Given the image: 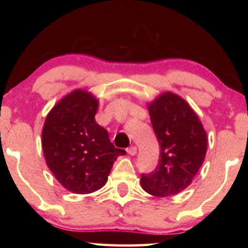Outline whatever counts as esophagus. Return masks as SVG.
Returning a JSON list of instances; mask_svg holds the SVG:
<instances>
[{"instance_id":"obj_1","label":"esophagus","mask_w":248,"mask_h":248,"mask_svg":"<svg viewBox=\"0 0 248 248\" xmlns=\"http://www.w3.org/2000/svg\"><path fill=\"white\" fill-rule=\"evenodd\" d=\"M127 152L129 155H136L137 154V148L136 146H130L129 149H127Z\"/></svg>"}]
</instances>
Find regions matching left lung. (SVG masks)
Masks as SVG:
<instances>
[{
  "label": "left lung",
  "mask_w": 248,
  "mask_h": 248,
  "mask_svg": "<svg viewBox=\"0 0 248 248\" xmlns=\"http://www.w3.org/2000/svg\"><path fill=\"white\" fill-rule=\"evenodd\" d=\"M148 110L161 153L156 169L142 174L141 186L152 196L177 195L189 186L202 165L207 132L189 104L171 92L150 102Z\"/></svg>",
  "instance_id": "8db88e82"
}]
</instances>
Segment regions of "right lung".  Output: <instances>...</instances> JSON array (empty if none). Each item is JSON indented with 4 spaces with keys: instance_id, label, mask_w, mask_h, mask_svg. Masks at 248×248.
Segmentation results:
<instances>
[{
    "instance_id": "1",
    "label": "right lung",
    "mask_w": 248,
    "mask_h": 248,
    "mask_svg": "<svg viewBox=\"0 0 248 248\" xmlns=\"http://www.w3.org/2000/svg\"><path fill=\"white\" fill-rule=\"evenodd\" d=\"M98 104L90 91L74 90L48 112L41 131L46 164L73 194L100 189L117 157L125 154L115 148L107 130L96 123Z\"/></svg>"
}]
</instances>
